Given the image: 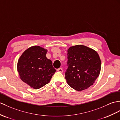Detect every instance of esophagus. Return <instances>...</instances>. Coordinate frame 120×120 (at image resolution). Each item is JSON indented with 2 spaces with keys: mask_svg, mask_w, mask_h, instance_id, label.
Wrapping results in <instances>:
<instances>
[{
  "mask_svg": "<svg viewBox=\"0 0 120 120\" xmlns=\"http://www.w3.org/2000/svg\"><path fill=\"white\" fill-rule=\"evenodd\" d=\"M57 71H58V72H61V73H62L63 72V69L62 68H58V69H57Z\"/></svg>",
  "mask_w": 120,
  "mask_h": 120,
  "instance_id": "esophagus-1",
  "label": "esophagus"
}]
</instances>
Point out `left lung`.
<instances>
[{
    "label": "left lung",
    "instance_id": "1",
    "mask_svg": "<svg viewBox=\"0 0 120 120\" xmlns=\"http://www.w3.org/2000/svg\"><path fill=\"white\" fill-rule=\"evenodd\" d=\"M68 67L65 73L67 82L77 91L92 86L100 74L101 63L98 53L82 45L68 49Z\"/></svg>",
    "mask_w": 120,
    "mask_h": 120
}]
</instances>
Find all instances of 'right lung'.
Instances as JSON below:
<instances>
[{
	"label": "right lung",
	"instance_id": "obj_1",
	"mask_svg": "<svg viewBox=\"0 0 120 120\" xmlns=\"http://www.w3.org/2000/svg\"><path fill=\"white\" fill-rule=\"evenodd\" d=\"M47 52V49L34 46L19 58L17 70L20 78L31 88L39 89L48 83L56 72L52 61L46 57Z\"/></svg>",
	"mask_w": 120,
	"mask_h": 120
}]
</instances>
